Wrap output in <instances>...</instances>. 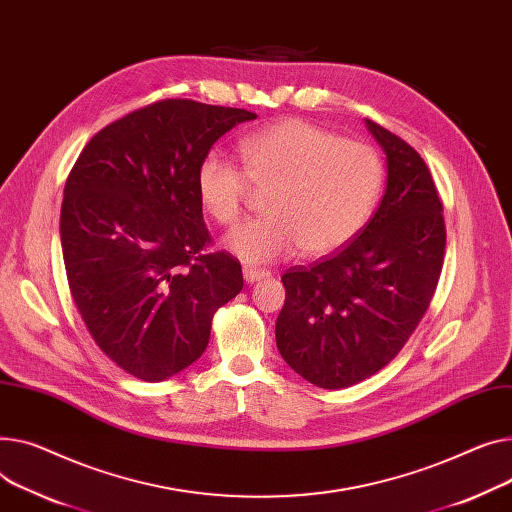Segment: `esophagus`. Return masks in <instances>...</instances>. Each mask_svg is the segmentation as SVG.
<instances>
[{"mask_svg": "<svg viewBox=\"0 0 512 512\" xmlns=\"http://www.w3.org/2000/svg\"><path fill=\"white\" fill-rule=\"evenodd\" d=\"M243 276H245L247 284H255L259 280L269 278V271L267 269H257V267H243Z\"/></svg>", "mask_w": 512, "mask_h": 512, "instance_id": "esophagus-1", "label": "esophagus"}]
</instances>
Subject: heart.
I'll return each instance as SVG.
<instances>
[{"mask_svg": "<svg viewBox=\"0 0 512 512\" xmlns=\"http://www.w3.org/2000/svg\"><path fill=\"white\" fill-rule=\"evenodd\" d=\"M243 166L210 152L197 166L203 210L230 226L243 214L251 185L265 195L261 218L236 226L224 249L247 263L292 255H327L350 243L370 218L383 187V162L368 144L309 121L284 119L238 144Z\"/></svg>", "mask_w": 512, "mask_h": 512, "instance_id": "obj_1", "label": "heart"}]
</instances>
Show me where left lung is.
I'll list each match as a JSON object with an SVG mask.
<instances>
[{
  "instance_id": "left-lung-1",
  "label": "left lung",
  "mask_w": 512,
  "mask_h": 512,
  "mask_svg": "<svg viewBox=\"0 0 512 512\" xmlns=\"http://www.w3.org/2000/svg\"><path fill=\"white\" fill-rule=\"evenodd\" d=\"M387 154L381 206L352 243L282 276L276 344L288 366L321 389L352 387L387 366L434 296L447 230L422 156L366 119Z\"/></svg>"
}]
</instances>
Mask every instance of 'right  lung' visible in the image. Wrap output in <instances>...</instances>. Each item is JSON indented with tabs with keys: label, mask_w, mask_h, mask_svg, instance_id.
I'll return each instance as SVG.
<instances>
[{
	"label": "right lung",
	"mask_w": 512,
	"mask_h": 512,
	"mask_svg": "<svg viewBox=\"0 0 512 512\" xmlns=\"http://www.w3.org/2000/svg\"><path fill=\"white\" fill-rule=\"evenodd\" d=\"M245 109L166 98L100 129L65 181L59 236L67 284L96 342L135 379L158 383L208 348L214 313L243 269L212 236L197 166Z\"/></svg>",
	"instance_id": "obj_1"
}]
</instances>
